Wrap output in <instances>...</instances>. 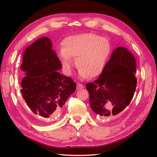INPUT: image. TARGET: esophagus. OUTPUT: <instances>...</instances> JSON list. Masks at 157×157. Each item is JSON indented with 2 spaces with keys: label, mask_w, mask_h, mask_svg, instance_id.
Instances as JSON below:
<instances>
[{
  "label": "esophagus",
  "mask_w": 157,
  "mask_h": 157,
  "mask_svg": "<svg viewBox=\"0 0 157 157\" xmlns=\"http://www.w3.org/2000/svg\"><path fill=\"white\" fill-rule=\"evenodd\" d=\"M84 88V86L83 84H79V83H78V84H77V89H82Z\"/></svg>",
  "instance_id": "1"
}]
</instances>
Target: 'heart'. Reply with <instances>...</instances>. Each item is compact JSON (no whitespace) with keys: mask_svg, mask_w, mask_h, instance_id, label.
Returning <instances> with one entry per match:
<instances>
[{"mask_svg":"<svg viewBox=\"0 0 157 157\" xmlns=\"http://www.w3.org/2000/svg\"><path fill=\"white\" fill-rule=\"evenodd\" d=\"M111 52L107 38L86 33L65 38L63 48L58 52L62 68L67 74H71L75 58L82 78H96L104 71Z\"/></svg>","mask_w":157,"mask_h":157,"instance_id":"1","label":"heart"}]
</instances>
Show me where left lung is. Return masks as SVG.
<instances>
[{"mask_svg":"<svg viewBox=\"0 0 157 157\" xmlns=\"http://www.w3.org/2000/svg\"><path fill=\"white\" fill-rule=\"evenodd\" d=\"M136 71L134 56L125 47L117 48L98 78L86 84L92 111L102 118L123 111L137 88Z\"/></svg>","mask_w":157,"mask_h":157,"instance_id":"8db88e82","label":"left lung"}]
</instances>
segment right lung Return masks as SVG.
I'll use <instances>...</instances> for the list:
<instances>
[{
  "label": "right lung",
  "instance_id": "right-lung-1",
  "mask_svg": "<svg viewBox=\"0 0 157 157\" xmlns=\"http://www.w3.org/2000/svg\"><path fill=\"white\" fill-rule=\"evenodd\" d=\"M61 67L51 40L46 37L38 39L23 53L21 69L25 76L21 82V93L38 123L58 115L75 91L73 79L58 72Z\"/></svg>",
  "mask_w": 157,
  "mask_h": 157
}]
</instances>
